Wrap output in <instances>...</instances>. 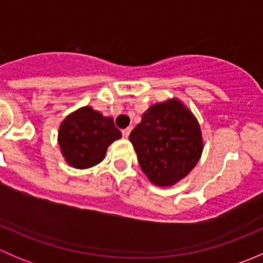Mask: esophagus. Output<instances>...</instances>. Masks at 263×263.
I'll use <instances>...</instances> for the list:
<instances>
[{
    "label": "esophagus",
    "mask_w": 263,
    "mask_h": 263,
    "mask_svg": "<svg viewBox=\"0 0 263 263\" xmlns=\"http://www.w3.org/2000/svg\"><path fill=\"white\" fill-rule=\"evenodd\" d=\"M129 132H131V128H129V127H127V128L122 129V135H123L124 139H127V137L129 136Z\"/></svg>",
    "instance_id": "esophagus-1"
}]
</instances>
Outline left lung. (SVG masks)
Returning a JSON list of instances; mask_svg holds the SVG:
<instances>
[{"label":"left lung","mask_w":263,"mask_h":263,"mask_svg":"<svg viewBox=\"0 0 263 263\" xmlns=\"http://www.w3.org/2000/svg\"><path fill=\"white\" fill-rule=\"evenodd\" d=\"M129 141L142 172L160 187L184 178L203 147L197 119L177 99L151 105L129 134Z\"/></svg>","instance_id":"8db88e82"}]
</instances>
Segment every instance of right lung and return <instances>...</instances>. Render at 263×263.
Listing matches in <instances>:
<instances>
[{"instance_id": "add662e5", "label": "right lung", "mask_w": 263, "mask_h": 263, "mask_svg": "<svg viewBox=\"0 0 263 263\" xmlns=\"http://www.w3.org/2000/svg\"><path fill=\"white\" fill-rule=\"evenodd\" d=\"M121 136L110 117L102 116L91 107H84L62 122L58 144L71 166L86 169L99 164L108 146Z\"/></svg>"}]
</instances>
